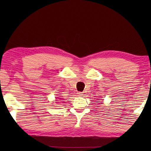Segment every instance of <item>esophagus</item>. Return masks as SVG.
I'll use <instances>...</instances> for the list:
<instances>
[{
  "label": "esophagus",
  "mask_w": 151,
  "mask_h": 151,
  "mask_svg": "<svg viewBox=\"0 0 151 151\" xmlns=\"http://www.w3.org/2000/svg\"><path fill=\"white\" fill-rule=\"evenodd\" d=\"M77 94H78V96H80V97H81V96L84 95V94H83V93H82V92H78Z\"/></svg>",
  "instance_id": "1"
}]
</instances>
